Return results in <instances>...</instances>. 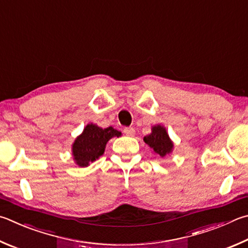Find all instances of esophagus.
Here are the masks:
<instances>
[{
	"label": "esophagus",
	"instance_id": "esophagus-1",
	"mask_svg": "<svg viewBox=\"0 0 248 248\" xmlns=\"http://www.w3.org/2000/svg\"><path fill=\"white\" fill-rule=\"evenodd\" d=\"M124 133L128 137H133L134 134H136V130H134L132 127H127L124 129Z\"/></svg>",
	"mask_w": 248,
	"mask_h": 248
}]
</instances>
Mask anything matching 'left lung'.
<instances>
[{
    "instance_id": "left-lung-1",
    "label": "left lung",
    "mask_w": 248,
    "mask_h": 248,
    "mask_svg": "<svg viewBox=\"0 0 248 248\" xmlns=\"http://www.w3.org/2000/svg\"><path fill=\"white\" fill-rule=\"evenodd\" d=\"M144 142L151 148L154 150L156 154L164 157L172 151L173 144L168 137V133L166 129L161 125H155L152 129V133L144 137Z\"/></svg>"
}]
</instances>
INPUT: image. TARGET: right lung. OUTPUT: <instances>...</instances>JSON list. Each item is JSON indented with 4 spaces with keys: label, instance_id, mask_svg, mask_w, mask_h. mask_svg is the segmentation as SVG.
Returning <instances> with one entry per match:
<instances>
[{
    "label": "right lung",
    "instance_id": "1",
    "mask_svg": "<svg viewBox=\"0 0 248 248\" xmlns=\"http://www.w3.org/2000/svg\"><path fill=\"white\" fill-rule=\"evenodd\" d=\"M120 132L112 127L102 129L95 124H88L73 145V155L80 167L88 166L104 154L106 143L111 138L120 137Z\"/></svg>",
    "mask_w": 248,
    "mask_h": 248
}]
</instances>
